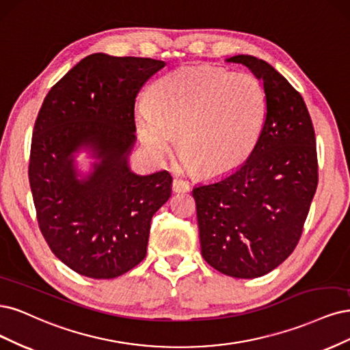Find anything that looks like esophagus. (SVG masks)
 <instances>
[{
	"label": "esophagus",
	"mask_w": 350,
	"mask_h": 350,
	"mask_svg": "<svg viewBox=\"0 0 350 350\" xmlns=\"http://www.w3.org/2000/svg\"><path fill=\"white\" fill-rule=\"evenodd\" d=\"M172 187H173L174 193H187V191L190 190V186L187 182H185V180H177V178L173 180Z\"/></svg>",
	"instance_id": "34e87169"
}]
</instances>
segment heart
<instances>
[{"instance_id":"b5f03b06","label":"heart","mask_w":350,"mask_h":350,"mask_svg":"<svg viewBox=\"0 0 350 350\" xmlns=\"http://www.w3.org/2000/svg\"><path fill=\"white\" fill-rule=\"evenodd\" d=\"M266 111L265 87L253 74L183 66L154 84L151 100L135 107L133 122L155 160L165 159L177 132L183 165L221 176L254 151Z\"/></svg>"}]
</instances>
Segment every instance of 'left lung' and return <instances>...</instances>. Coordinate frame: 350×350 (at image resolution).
I'll return each instance as SVG.
<instances>
[{"label": "left lung", "instance_id": "1", "mask_svg": "<svg viewBox=\"0 0 350 350\" xmlns=\"http://www.w3.org/2000/svg\"><path fill=\"white\" fill-rule=\"evenodd\" d=\"M227 62L263 81V132L241 167L191 193L202 256L224 275L252 279L272 272L297 247L319 183L317 150L308 109L284 75L252 55Z\"/></svg>", "mask_w": 350, "mask_h": 350}]
</instances>
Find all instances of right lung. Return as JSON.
<instances>
[{
  "label": "right lung",
  "instance_id": "1",
  "mask_svg": "<svg viewBox=\"0 0 350 350\" xmlns=\"http://www.w3.org/2000/svg\"><path fill=\"white\" fill-rule=\"evenodd\" d=\"M164 61L93 53L44 97L31 137L29 182L40 232L74 272L118 278L146 256L151 219L172 196L168 172H131L135 98ZM96 159L81 178L75 152Z\"/></svg>",
  "mask_w": 350,
  "mask_h": 350
}]
</instances>
